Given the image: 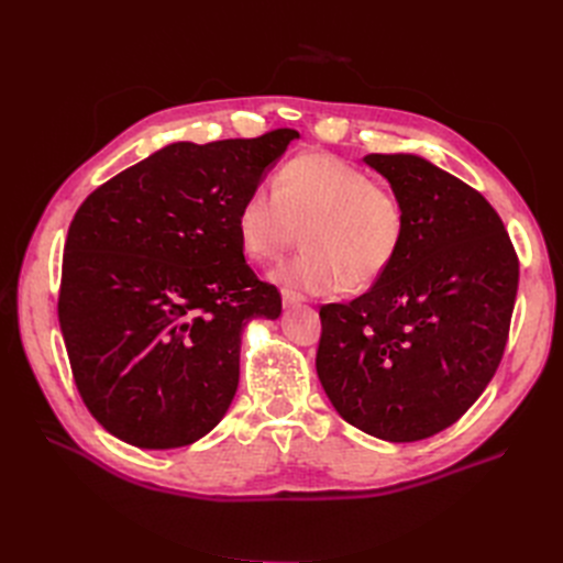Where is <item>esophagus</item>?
Segmentation results:
<instances>
[{"mask_svg": "<svg viewBox=\"0 0 563 563\" xmlns=\"http://www.w3.org/2000/svg\"><path fill=\"white\" fill-rule=\"evenodd\" d=\"M282 300H284V308H294V305H300L305 300V296L298 291H291V288H282Z\"/></svg>", "mask_w": 563, "mask_h": 563, "instance_id": "1", "label": "esophagus"}]
</instances>
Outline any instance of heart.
Listing matches in <instances>:
<instances>
[{"mask_svg":"<svg viewBox=\"0 0 563 563\" xmlns=\"http://www.w3.org/2000/svg\"><path fill=\"white\" fill-rule=\"evenodd\" d=\"M305 249L277 267L282 284L308 294L362 291L397 261L406 234L399 195L331 152H300L275 176V190L255 185L236 211V234L255 263Z\"/></svg>","mask_w":563,"mask_h":563,"instance_id":"b5f03b06","label":"heart"}]
</instances>
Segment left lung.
<instances>
[{"label":"left lung","mask_w":563,"mask_h":563,"mask_svg":"<svg viewBox=\"0 0 563 563\" xmlns=\"http://www.w3.org/2000/svg\"><path fill=\"white\" fill-rule=\"evenodd\" d=\"M406 211L397 261L352 302L321 305L317 373L335 411L385 441L446 430L496 376L519 258L482 192L416 155H368Z\"/></svg>","instance_id":"1"}]
</instances>
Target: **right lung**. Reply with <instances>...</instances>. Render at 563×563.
<instances>
[{
	"label": "right lung",
	"mask_w": 563,
	"mask_h": 563,
	"mask_svg": "<svg viewBox=\"0 0 563 563\" xmlns=\"http://www.w3.org/2000/svg\"><path fill=\"white\" fill-rule=\"evenodd\" d=\"M294 139L166 145L81 201L58 321L79 397L117 439L178 449L223 420L244 323L282 312L244 261L236 211Z\"/></svg>",
	"instance_id": "right-lung-1"
}]
</instances>
